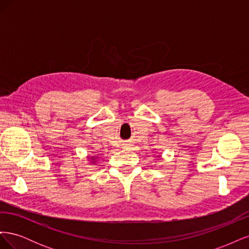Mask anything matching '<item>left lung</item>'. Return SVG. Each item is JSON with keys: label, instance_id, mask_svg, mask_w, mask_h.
<instances>
[{"label": "left lung", "instance_id": "left-lung-1", "mask_svg": "<svg viewBox=\"0 0 249 249\" xmlns=\"http://www.w3.org/2000/svg\"><path fill=\"white\" fill-rule=\"evenodd\" d=\"M159 157H161V156H159Z\"/></svg>", "mask_w": 249, "mask_h": 249}]
</instances>
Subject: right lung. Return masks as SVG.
<instances>
[{"label":"right lung","mask_w":249,"mask_h":249,"mask_svg":"<svg viewBox=\"0 0 249 249\" xmlns=\"http://www.w3.org/2000/svg\"><path fill=\"white\" fill-rule=\"evenodd\" d=\"M88 160H89V163L88 164H91V165H94L96 164V161L97 159H99V155H92V156H88Z\"/></svg>","instance_id":"obj_1"}]
</instances>
